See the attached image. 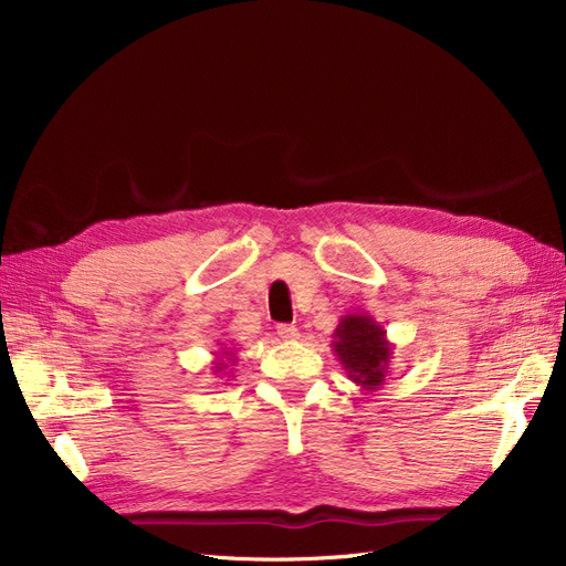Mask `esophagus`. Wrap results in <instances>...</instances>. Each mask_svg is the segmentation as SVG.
<instances>
[{"label": "esophagus", "mask_w": 566, "mask_h": 566, "mask_svg": "<svg viewBox=\"0 0 566 566\" xmlns=\"http://www.w3.org/2000/svg\"><path fill=\"white\" fill-rule=\"evenodd\" d=\"M276 333H279V337L285 339V342H295V339L300 337V331L295 328V325H290V323H281L279 328H276Z\"/></svg>", "instance_id": "1"}]
</instances>
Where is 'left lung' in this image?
Returning a JSON list of instances; mask_svg holds the SVG:
<instances>
[{"instance_id": "obj_1", "label": "left lung", "mask_w": 566, "mask_h": 566, "mask_svg": "<svg viewBox=\"0 0 566 566\" xmlns=\"http://www.w3.org/2000/svg\"><path fill=\"white\" fill-rule=\"evenodd\" d=\"M333 349L347 378L364 391H378L389 375L394 345L368 314H345L333 333Z\"/></svg>"}]
</instances>
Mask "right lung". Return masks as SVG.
I'll use <instances>...</instances> for the list:
<instances>
[{
  "label": "right lung",
  "mask_w": 566,
  "mask_h": 566,
  "mask_svg": "<svg viewBox=\"0 0 566 566\" xmlns=\"http://www.w3.org/2000/svg\"><path fill=\"white\" fill-rule=\"evenodd\" d=\"M214 354H217V358L212 361L214 373H221V370H227L229 366H235V354L233 352L221 349V352H214Z\"/></svg>",
  "instance_id": "obj_1"
}]
</instances>
